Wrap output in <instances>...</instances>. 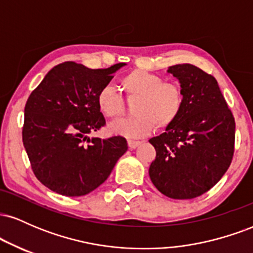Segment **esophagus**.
<instances>
[{
  "instance_id": "esophagus-1",
  "label": "esophagus",
  "mask_w": 253,
  "mask_h": 253,
  "mask_svg": "<svg viewBox=\"0 0 253 253\" xmlns=\"http://www.w3.org/2000/svg\"><path fill=\"white\" fill-rule=\"evenodd\" d=\"M127 143H128V146H129V149H136V147L138 146H140L141 145V143L140 141H136V140H129L127 141Z\"/></svg>"
}]
</instances>
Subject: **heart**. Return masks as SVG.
Segmentation results:
<instances>
[{
  "label": "heart",
  "instance_id": "heart-1",
  "mask_svg": "<svg viewBox=\"0 0 253 253\" xmlns=\"http://www.w3.org/2000/svg\"><path fill=\"white\" fill-rule=\"evenodd\" d=\"M120 86L127 97H139L134 117L121 119L110 129L128 138L150 134L157 126L163 129L176 121L184 106V92L178 83L167 82L159 75L134 69L121 77ZM97 107L108 119H118L125 110L123 97L113 86L106 85L97 92Z\"/></svg>",
  "mask_w": 253,
  "mask_h": 253
}]
</instances>
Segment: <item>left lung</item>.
Here are the masks:
<instances>
[{"label":"left lung","mask_w":253,"mask_h":253,"mask_svg":"<svg viewBox=\"0 0 253 253\" xmlns=\"http://www.w3.org/2000/svg\"><path fill=\"white\" fill-rule=\"evenodd\" d=\"M168 72L181 83L184 106L175 123L150 139L156 149L150 178L170 199H195L231 165L236 123L211 75L191 64H177Z\"/></svg>","instance_id":"1"}]
</instances>
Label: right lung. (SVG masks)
<instances>
[{
	"label": "right lung",
	"mask_w": 253,
	"mask_h": 253,
	"mask_svg": "<svg viewBox=\"0 0 253 253\" xmlns=\"http://www.w3.org/2000/svg\"><path fill=\"white\" fill-rule=\"evenodd\" d=\"M124 65L89 69L75 62L58 64L28 97L22 141L34 175L54 193L83 196L95 190L128 149L124 136H88L106 125L97 92Z\"/></svg>",
	"instance_id": "1"
}]
</instances>
